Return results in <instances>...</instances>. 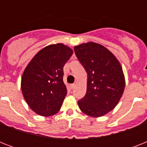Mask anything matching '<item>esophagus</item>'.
<instances>
[{
	"instance_id": "esophagus-1",
	"label": "esophagus",
	"mask_w": 147,
	"mask_h": 147,
	"mask_svg": "<svg viewBox=\"0 0 147 147\" xmlns=\"http://www.w3.org/2000/svg\"><path fill=\"white\" fill-rule=\"evenodd\" d=\"M75 86H76V85H75V84H71V85H69V87H70V88H71V89H73L74 88H75Z\"/></svg>"
}]
</instances>
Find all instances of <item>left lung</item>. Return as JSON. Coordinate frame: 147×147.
Listing matches in <instances>:
<instances>
[{"mask_svg":"<svg viewBox=\"0 0 147 147\" xmlns=\"http://www.w3.org/2000/svg\"><path fill=\"white\" fill-rule=\"evenodd\" d=\"M76 56L87 72V91L78 101L80 110L90 117H99L118 104L125 88L121 63L110 50L94 42L76 46Z\"/></svg>","mask_w":147,"mask_h":147,"instance_id":"left-lung-1","label":"left lung"}]
</instances>
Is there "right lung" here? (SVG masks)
<instances>
[{
	"mask_svg": "<svg viewBox=\"0 0 147 147\" xmlns=\"http://www.w3.org/2000/svg\"><path fill=\"white\" fill-rule=\"evenodd\" d=\"M73 50L62 43L49 45L30 60L21 78V90L28 106L36 114H57L67 94L63 67Z\"/></svg>",
	"mask_w": 147,
	"mask_h": 147,
	"instance_id": "right-lung-1",
	"label": "right lung"
}]
</instances>
